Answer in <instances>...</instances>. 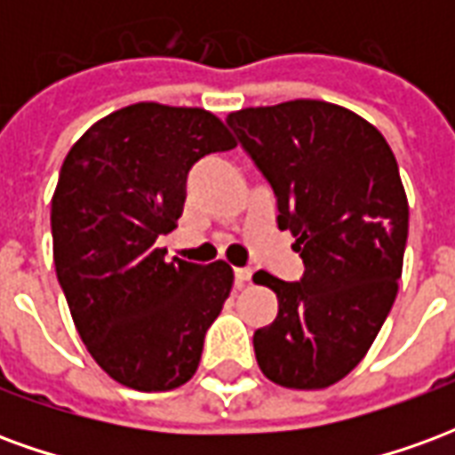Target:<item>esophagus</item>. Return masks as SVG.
Returning a JSON list of instances; mask_svg holds the SVG:
<instances>
[{
    "instance_id": "1",
    "label": "esophagus",
    "mask_w": 455,
    "mask_h": 455,
    "mask_svg": "<svg viewBox=\"0 0 455 455\" xmlns=\"http://www.w3.org/2000/svg\"><path fill=\"white\" fill-rule=\"evenodd\" d=\"M251 275H253V270H251V267H236V270H234L236 287H246L248 283H251Z\"/></svg>"
}]
</instances>
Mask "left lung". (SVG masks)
<instances>
[{"label": "left lung", "mask_w": 455, "mask_h": 455, "mask_svg": "<svg viewBox=\"0 0 455 455\" xmlns=\"http://www.w3.org/2000/svg\"><path fill=\"white\" fill-rule=\"evenodd\" d=\"M227 124L277 197L305 263L299 283L258 270L277 316L253 334L267 380L322 390L363 361L402 277L410 204L395 153L358 114L319 100L231 112Z\"/></svg>", "instance_id": "obj_1"}]
</instances>
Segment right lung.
I'll return each instance as SVG.
<instances>
[{
	"mask_svg": "<svg viewBox=\"0 0 455 455\" xmlns=\"http://www.w3.org/2000/svg\"><path fill=\"white\" fill-rule=\"evenodd\" d=\"M236 148L207 109L139 102L104 116L65 156L51 202L53 260L77 334L131 390H175L195 375L234 270L156 248L178 227L199 158Z\"/></svg>",
	"mask_w": 455,
	"mask_h": 455,
	"instance_id": "1",
	"label": "right lung"
}]
</instances>
